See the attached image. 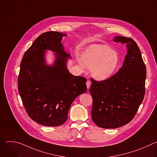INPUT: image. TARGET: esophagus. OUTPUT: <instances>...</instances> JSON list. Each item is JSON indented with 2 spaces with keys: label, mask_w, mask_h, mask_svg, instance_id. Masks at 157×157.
Segmentation results:
<instances>
[{
  "label": "esophagus",
  "mask_w": 157,
  "mask_h": 157,
  "mask_svg": "<svg viewBox=\"0 0 157 157\" xmlns=\"http://www.w3.org/2000/svg\"><path fill=\"white\" fill-rule=\"evenodd\" d=\"M91 82L87 80V82H86V86H87V89H89V87H90V86H91Z\"/></svg>",
  "instance_id": "34e87169"
}]
</instances>
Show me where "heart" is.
<instances>
[{"instance_id": "1", "label": "heart", "mask_w": 157, "mask_h": 157, "mask_svg": "<svg viewBox=\"0 0 157 157\" xmlns=\"http://www.w3.org/2000/svg\"><path fill=\"white\" fill-rule=\"evenodd\" d=\"M81 60L98 80H105L113 75L119 64L118 53L105 44H92L83 52Z\"/></svg>"}]
</instances>
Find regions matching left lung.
<instances>
[{
	"instance_id": "1",
	"label": "left lung",
	"mask_w": 157,
	"mask_h": 157,
	"mask_svg": "<svg viewBox=\"0 0 157 157\" xmlns=\"http://www.w3.org/2000/svg\"><path fill=\"white\" fill-rule=\"evenodd\" d=\"M114 40L126 44L127 54L122 67L105 80L92 79L89 89L93 101L92 119L104 128H116L129 123L145 93L146 66L137 43L132 38L120 36Z\"/></svg>"
}]
</instances>
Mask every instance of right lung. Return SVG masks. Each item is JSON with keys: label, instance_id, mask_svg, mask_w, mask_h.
<instances>
[{"label": "right lung", "instance_id": "right-lung-1", "mask_svg": "<svg viewBox=\"0 0 157 157\" xmlns=\"http://www.w3.org/2000/svg\"><path fill=\"white\" fill-rule=\"evenodd\" d=\"M66 35L53 31L42 33L25 52L20 63V96L29 116L43 125L64 124L73 101L87 90L86 79L73 76L67 69V58L71 56L61 43ZM47 49L56 53L52 66L45 63Z\"/></svg>", "mask_w": 157, "mask_h": 157}]
</instances>
